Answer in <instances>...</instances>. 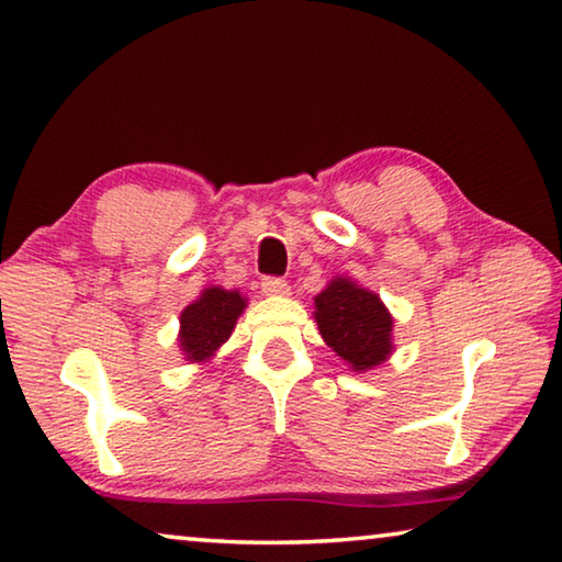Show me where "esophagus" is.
Returning <instances> with one entry per match:
<instances>
[{"instance_id": "obj_1", "label": "esophagus", "mask_w": 562, "mask_h": 562, "mask_svg": "<svg viewBox=\"0 0 562 562\" xmlns=\"http://www.w3.org/2000/svg\"><path fill=\"white\" fill-rule=\"evenodd\" d=\"M262 292L272 294V297H284V294H290V284H288V280H282V278H265L262 280Z\"/></svg>"}]
</instances>
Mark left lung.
Instances as JSON below:
<instances>
[{"mask_svg":"<svg viewBox=\"0 0 562 562\" xmlns=\"http://www.w3.org/2000/svg\"><path fill=\"white\" fill-rule=\"evenodd\" d=\"M315 319L322 339L351 372H369L392 355V315L379 294L349 278H335L317 294Z\"/></svg>","mask_w":562,"mask_h":562,"instance_id":"1","label":"left lung"}]
</instances>
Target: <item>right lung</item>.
Segmentation results:
<instances>
[{"instance_id":"1","label":"right lung","mask_w":562,"mask_h":562,"mask_svg":"<svg viewBox=\"0 0 562 562\" xmlns=\"http://www.w3.org/2000/svg\"><path fill=\"white\" fill-rule=\"evenodd\" d=\"M247 300L237 290L205 288L180 312L178 345L188 361H207L231 339Z\"/></svg>"}]
</instances>
